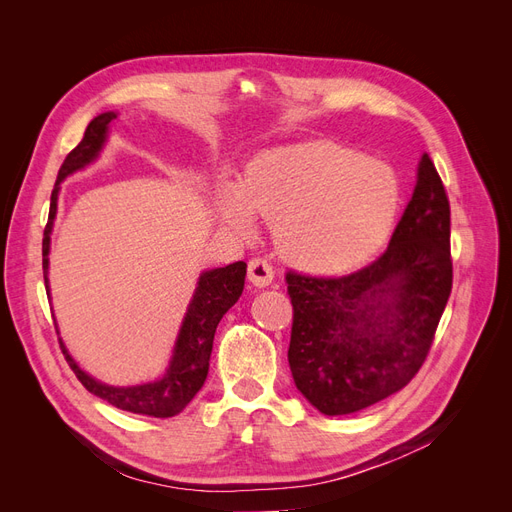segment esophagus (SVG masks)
<instances>
[{
    "label": "esophagus",
    "mask_w": 512,
    "mask_h": 512,
    "mask_svg": "<svg viewBox=\"0 0 512 512\" xmlns=\"http://www.w3.org/2000/svg\"><path fill=\"white\" fill-rule=\"evenodd\" d=\"M247 277H250V282L258 288H267L273 282V267L267 258H254L250 260V267H247Z\"/></svg>",
    "instance_id": "obj_1"
}]
</instances>
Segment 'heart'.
I'll return each mask as SVG.
<instances>
[{
    "mask_svg": "<svg viewBox=\"0 0 512 512\" xmlns=\"http://www.w3.org/2000/svg\"><path fill=\"white\" fill-rule=\"evenodd\" d=\"M401 205L395 170L333 141L262 151L241 183L222 190L224 220L250 235L258 218L275 224L277 245L294 265L339 273L374 256Z\"/></svg>",
    "mask_w": 512,
    "mask_h": 512,
    "instance_id": "b5f03b06",
    "label": "heart"
}]
</instances>
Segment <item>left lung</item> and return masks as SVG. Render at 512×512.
<instances>
[{"label": "left lung", "mask_w": 512, "mask_h": 512, "mask_svg": "<svg viewBox=\"0 0 512 512\" xmlns=\"http://www.w3.org/2000/svg\"><path fill=\"white\" fill-rule=\"evenodd\" d=\"M294 384L327 416L352 414L404 389L427 359L453 288L451 205L431 158L386 252L342 277L288 271Z\"/></svg>", "instance_id": "obj_1"}]
</instances>
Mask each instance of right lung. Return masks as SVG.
<instances>
[{"instance_id": "right-lung-1", "label": "right lung", "mask_w": 512, "mask_h": 512, "mask_svg": "<svg viewBox=\"0 0 512 512\" xmlns=\"http://www.w3.org/2000/svg\"><path fill=\"white\" fill-rule=\"evenodd\" d=\"M115 117L117 113L108 111L91 119L85 130L83 141L68 153L57 173V181L51 194L49 222H46L44 239H42L44 286L49 297H51L49 252H51L53 222L57 215V196L61 190L59 185L66 177L76 173V170H83L85 166L98 160L100 151L108 138V130H111V121ZM245 271H247V265L243 260H239V262H232L228 267L209 269L200 273L196 290L192 294V301L188 305V312H185L181 322L173 356H170L166 374L160 380L136 384V386H111L91 378L87 371H83L79 363L72 359V354L68 352L66 344L61 342L59 337L61 352H64L68 365L72 367L76 378L81 380L85 389L89 393H94L96 397L108 401L111 406L134 412V414L156 416V418L175 416L190 404L200 389H203L209 374V359H211L215 329H218L222 316L239 301L243 284H245Z\"/></svg>"}]
</instances>
